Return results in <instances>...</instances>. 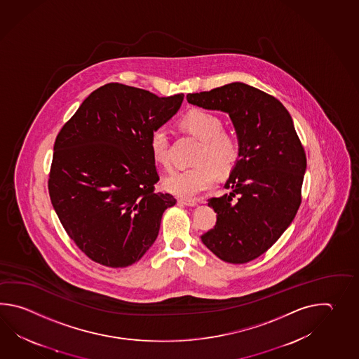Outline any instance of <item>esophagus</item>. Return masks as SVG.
<instances>
[{
    "label": "esophagus",
    "mask_w": 359,
    "mask_h": 359,
    "mask_svg": "<svg viewBox=\"0 0 359 359\" xmlns=\"http://www.w3.org/2000/svg\"><path fill=\"white\" fill-rule=\"evenodd\" d=\"M182 205L186 206H195L198 205V201L196 200H194V198H180L178 200Z\"/></svg>",
    "instance_id": "esophagus-1"
}]
</instances>
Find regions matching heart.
I'll return each mask as SVG.
<instances>
[{"label":"heart","instance_id":"obj_1","mask_svg":"<svg viewBox=\"0 0 359 359\" xmlns=\"http://www.w3.org/2000/svg\"><path fill=\"white\" fill-rule=\"evenodd\" d=\"M181 130L200 140L191 168L173 172L165 178L164 187L180 198H190L212 187L218 172L229 175L236 167L240 158L237 138L223 130L218 115L204 109H192L178 121ZM154 161L164 168L170 164V144L167 130L156 128L149 140Z\"/></svg>","mask_w":359,"mask_h":359}]
</instances>
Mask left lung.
<instances>
[{
	"mask_svg": "<svg viewBox=\"0 0 359 359\" xmlns=\"http://www.w3.org/2000/svg\"><path fill=\"white\" fill-rule=\"evenodd\" d=\"M187 101L229 115L240 158L224 184L229 195L209 198L217 213L203 244L219 259L243 264L275 244L295 218L306 168L304 147L278 100L249 84L189 93Z\"/></svg>",
	"mask_w": 359,
	"mask_h": 359,
	"instance_id": "left-lung-1",
	"label": "left lung"
}]
</instances>
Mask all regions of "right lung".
<instances>
[{"label": "right lung", "mask_w": 359, "mask_h": 359, "mask_svg": "<svg viewBox=\"0 0 359 359\" xmlns=\"http://www.w3.org/2000/svg\"><path fill=\"white\" fill-rule=\"evenodd\" d=\"M182 101V93L159 97L107 83L59 132L48 194L69 237L93 262L128 267L156 240L164 210L177 200L155 192L159 175L149 140Z\"/></svg>", "instance_id": "1"}]
</instances>
